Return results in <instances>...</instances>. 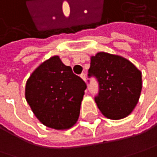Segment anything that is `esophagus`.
Instances as JSON below:
<instances>
[{"mask_svg":"<svg viewBox=\"0 0 157 157\" xmlns=\"http://www.w3.org/2000/svg\"><path fill=\"white\" fill-rule=\"evenodd\" d=\"M81 78L82 79L84 82H86V75H85L84 73H82V74L81 75Z\"/></svg>","mask_w":157,"mask_h":157,"instance_id":"34e87169","label":"esophagus"}]
</instances>
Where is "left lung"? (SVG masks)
<instances>
[{"instance_id": "1", "label": "left lung", "mask_w": 157, "mask_h": 157, "mask_svg": "<svg viewBox=\"0 0 157 157\" xmlns=\"http://www.w3.org/2000/svg\"><path fill=\"white\" fill-rule=\"evenodd\" d=\"M89 77L98 82L95 102L100 112L113 120L124 118L136 106L142 89L141 72L121 56L98 52L90 59Z\"/></svg>"}]
</instances>
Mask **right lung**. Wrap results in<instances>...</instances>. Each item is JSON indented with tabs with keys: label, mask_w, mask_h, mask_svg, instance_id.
Wrapping results in <instances>:
<instances>
[{
	"label": "right lung",
	"mask_w": 157,
	"mask_h": 157,
	"mask_svg": "<svg viewBox=\"0 0 157 157\" xmlns=\"http://www.w3.org/2000/svg\"><path fill=\"white\" fill-rule=\"evenodd\" d=\"M87 88L59 56L44 61L25 84V99L37 119L55 130L69 129L78 120Z\"/></svg>",
	"instance_id": "right-lung-1"
}]
</instances>
